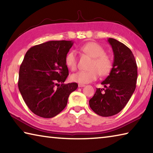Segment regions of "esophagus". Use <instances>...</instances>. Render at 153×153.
Returning <instances> with one entry per match:
<instances>
[{
	"label": "esophagus",
	"instance_id": "1",
	"mask_svg": "<svg viewBox=\"0 0 153 153\" xmlns=\"http://www.w3.org/2000/svg\"><path fill=\"white\" fill-rule=\"evenodd\" d=\"M85 85L84 84H78V87L79 88H82V87H84Z\"/></svg>",
	"mask_w": 153,
	"mask_h": 153
}]
</instances>
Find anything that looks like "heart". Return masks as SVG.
I'll return each mask as SVG.
<instances>
[{
	"instance_id": "b5f03b06",
	"label": "heart",
	"mask_w": 153,
	"mask_h": 153,
	"mask_svg": "<svg viewBox=\"0 0 153 153\" xmlns=\"http://www.w3.org/2000/svg\"><path fill=\"white\" fill-rule=\"evenodd\" d=\"M80 51L92 58L90 65V70L79 71L71 76L73 82L79 84H88L94 81L98 76H105L110 73L113 67V61L109 56L106 55L104 48L94 42H87L80 46ZM65 64L71 71L76 70L77 58L76 52L71 51L65 56Z\"/></svg>"
}]
</instances>
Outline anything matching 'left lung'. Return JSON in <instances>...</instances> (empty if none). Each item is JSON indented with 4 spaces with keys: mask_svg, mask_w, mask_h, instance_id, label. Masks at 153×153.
I'll list each match as a JSON object with an SVG mask.
<instances>
[{
    "mask_svg": "<svg viewBox=\"0 0 153 153\" xmlns=\"http://www.w3.org/2000/svg\"><path fill=\"white\" fill-rule=\"evenodd\" d=\"M108 42L114 55L112 69L101 82L104 88H97L89 100L92 110L102 117L116 115L125 107L136 89L138 77L136 61L130 49L114 38H108Z\"/></svg>",
    "mask_w": 153,
    "mask_h": 153,
    "instance_id": "1",
    "label": "left lung"
}]
</instances>
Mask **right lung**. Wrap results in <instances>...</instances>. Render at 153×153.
Masks as SVG:
<instances>
[{"instance_id":"right-lung-1","label":"right lung","mask_w":153,"mask_h":153,"mask_svg":"<svg viewBox=\"0 0 153 153\" xmlns=\"http://www.w3.org/2000/svg\"><path fill=\"white\" fill-rule=\"evenodd\" d=\"M74 42L49 41L27 51L19 73L18 87L32 112L44 118L61 113L77 83L63 84L69 75L65 56Z\"/></svg>"}]
</instances>
